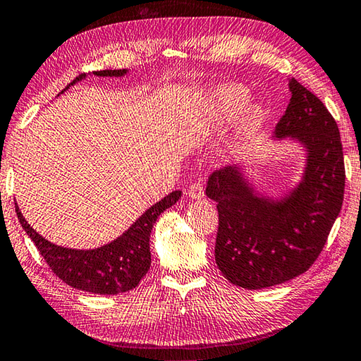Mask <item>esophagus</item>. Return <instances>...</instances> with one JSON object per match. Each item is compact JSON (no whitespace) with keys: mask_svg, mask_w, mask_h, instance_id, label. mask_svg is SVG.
<instances>
[{"mask_svg":"<svg viewBox=\"0 0 361 361\" xmlns=\"http://www.w3.org/2000/svg\"><path fill=\"white\" fill-rule=\"evenodd\" d=\"M188 195L194 200H202L204 197V188L202 181H194L188 189Z\"/></svg>","mask_w":361,"mask_h":361,"instance_id":"obj_1","label":"esophagus"}]
</instances>
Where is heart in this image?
Instances as JSON below:
<instances>
[{"label": "heart", "instance_id": "heart-1", "mask_svg": "<svg viewBox=\"0 0 361 361\" xmlns=\"http://www.w3.org/2000/svg\"><path fill=\"white\" fill-rule=\"evenodd\" d=\"M249 102V90L241 84H224L211 94V114L219 125L235 120L241 110V130L255 131L264 122V111L259 106H243Z\"/></svg>", "mask_w": 361, "mask_h": 361}]
</instances>
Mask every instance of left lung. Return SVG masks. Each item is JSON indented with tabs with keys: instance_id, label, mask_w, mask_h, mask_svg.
<instances>
[{
	"instance_id": "obj_1",
	"label": "left lung",
	"mask_w": 361,
	"mask_h": 361,
	"mask_svg": "<svg viewBox=\"0 0 361 361\" xmlns=\"http://www.w3.org/2000/svg\"><path fill=\"white\" fill-rule=\"evenodd\" d=\"M291 100L275 136L307 147L305 175L283 200L253 194L239 167L208 178L207 195L217 202L216 263L233 285L269 288L307 272L319 257L344 199L340 130L324 103L291 78Z\"/></svg>"
}]
</instances>
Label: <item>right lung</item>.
I'll use <instances>...</instances> for the list:
<instances>
[{"mask_svg":"<svg viewBox=\"0 0 361 361\" xmlns=\"http://www.w3.org/2000/svg\"><path fill=\"white\" fill-rule=\"evenodd\" d=\"M126 70H100L97 76H122ZM86 75L76 76L66 89ZM63 89V90H66ZM62 90V92H63ZM181 197L180 190H173L161 202L148 208L131 227L116 241L95 250H75L54 245L42 238L21 216L16 207L18 221L27 236L37 247L47 264L58 277L75 289L94 294H118L136 288L139 281L150 269V233L162 211L171 208Z\"/></svg>","mask_w":361,"mask_h":361,"instance_id":"add662e5","label":"right lung"}]
</instances>
